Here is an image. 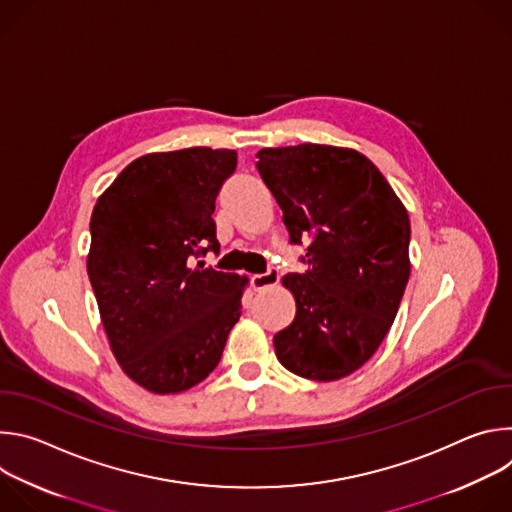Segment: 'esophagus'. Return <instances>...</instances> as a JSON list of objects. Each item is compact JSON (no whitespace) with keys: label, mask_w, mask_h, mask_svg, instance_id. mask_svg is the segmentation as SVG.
<instances>
[{"label":"esophagus","mask_w":512,"mask_h":512,"mask_svg":"<svg viewBox=\"0 0 512 512\" xmlns=\"http://www.w3.org/2000/svg\"><path fill=\"white\" fill-rule=\"evenodd\" d=\"M277 281H279L277 269H267L265 273H257V275L251 277V283H253V287H255L257 291H265V289L273 287Z\"/></svg>","instance_id":"esophagus-1"}]
</instances>
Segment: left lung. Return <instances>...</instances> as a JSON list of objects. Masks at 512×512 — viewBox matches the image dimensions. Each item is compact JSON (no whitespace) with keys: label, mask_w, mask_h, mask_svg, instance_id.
I'll use <instances>...</instances> for the list:
<instances>
[{"label":"left lung","mask_w":512,"mask_h":512,"mask_svg":"<svg viewBox=\"0 0 512 512\" xmlns=\"http://www.w3.org/2000/svg\"><path fill=\"white\" fill-rule=\"evenodd\" d=\"M257 170L283 212L304 273L283 285L296 318L273 336L277 360L312 381H338L387 336L409 281V216L362 154L320 143L265 148Z\"/></svg>","instance_id":"8db88e82"}]
</instances>
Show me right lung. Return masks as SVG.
<instances>
[{
	"label": "right lung",
	"instance_id": "obj_1",
	"mask_svg": "<svg viewBox=\"0 0 512 512\" xmlns=\"http://www.w3.org/2000/svg\"><path fill=\"white\" fill-rule=\"evenodd\" d=\"M237 152L188 148L131 162L91 216L89 279L111 350L158 395L204 381L241 318L247 277L202 261L218 251L214 200Z\"/></svg>",
	"mask_w": 512,
	"mask_h": 512
}]
</instances>
